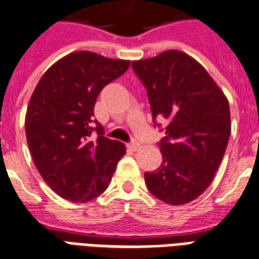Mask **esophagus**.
<instances>
[{
  "label": "esophagus",
  "mask_w": 259,
  "mask_h": 259,
  "mask_svg": "<svg viewBox=\"0 0 259 259\" xmlns=\"http://www.w3.org/2000/svg\"><path fill=\"white\" fill-rule=\"evenodd\" d=\"M127 147H129V149H132V151H138V149L141 148V145H140V143H137V141H132Z\"/></svg>",
  "instance_id": "obj_1"
}]
</instances>
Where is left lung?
I'll list each match as a JSON object with an SVG mask.
<instances>
[{"label":"left lung","instance_id":"left-lung-1","mask_svg":"<svg viewBox=\"0 0 259 259\" xmlns=\"http://www.w3.org/2000/svg\"><path fill=\"white\" fill-rule=\"evenodd\" d=\"M147 88L152 118L165 125L159 143L163 161L145 183L165 204L195 200L212 183L231 134L228 99L193 57L167 50L132 62Z\"/></svg>","mask_w":259,"mask_h":259}]
</instances>
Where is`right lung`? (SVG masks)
<instances>
[{"label": "right lung", "mask_w": 259, "mask_h": 259, "mask_svg": "<svg viewBox=\"0 0 259 259\" xmlns=\"http://www.w3.org/2000/svg\"><path fill=\"white\" fill-rule=\"evenodd\" d=\"M129 66L125 59L74 51L47 69L29 99V152L45 182L65 200L88 202L99 197L126 153L123 144L104 137L94 108L103 87Z\"/></svg>", "instance_id": "right-lung-1"}]
</instances>
